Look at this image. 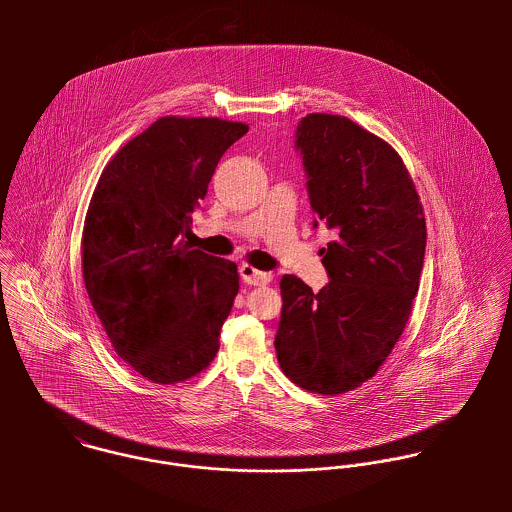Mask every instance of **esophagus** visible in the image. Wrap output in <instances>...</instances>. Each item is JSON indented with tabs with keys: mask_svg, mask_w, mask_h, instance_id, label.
<instances>
[{
	"mask_svg": "<svg viewBox=\"0 0 512 512\" xmlns=\"http://www.w3.org/2000/svg\"><path fill=\"white\" fill-rule=\"evenodd\" d=\"M240 276H242V280H244L248 286H264V284H268V282L272 280L270 274L260 272V270H256V268L250 266V264H242V266H240Z\"/></svg>",
	"mask_w": 512,
	"mask_h": 512,
	"instance_id": "1",
	"label": "esophagus"
}]
</instances>
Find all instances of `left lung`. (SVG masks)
I'll list each match as a JSON object with an SVG mask.
<instances>
[{
  "label": "left lung",
  "mask_w": 512,
  "mask_h": 512,
  "mask_svg": "<svg viewBox=\"0 0 512 512\" xmlns=\"http://www.w3.org/2000/svg\"><path fill=\"white\" fill-rule=\"evenodd\" d=\"M309 203L335 240L321 248L319 292L286 274L276 355L284 374L317 394H343L392 353L420 288L426 219L402 157L345 116L307 114L295 132Z\"/></svg>",
  "instance_id": "left-lung-1"
}]
</instances>
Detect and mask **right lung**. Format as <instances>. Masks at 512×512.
Returning a JSON list of instances; mask_svg holds the SVG:
<instances>
[{"label": "right lung", "mask_w": 512, "mask_h": 512, "mask_svg": "<svg viewBox=\"0 0 512 512\" xmlns=\"http://www.w3.org/2000/svg\"><path fill=\"white\" fill-rule=\"evenodd\" d=\"M246 132L219 118H159L110 159L90 199L86 292L114 351L155 384L197 376L219 351L238 272L191 246V215Z\"/></svg>", "instance_id": "1"}]
</instances>
